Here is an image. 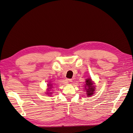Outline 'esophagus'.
Masks as SVG:
<instances>
[{"label":"esophagus","mask_w":133,"mask_h":133,"mask_svg":"<svg viewBox=\"0 0 133 133\" xmlns=\"http://www.w3.org/2000/svg\"><path fill=\"white\" fill-rule=\"evenodd\" d=\"M66 81H67V83H68V82H72V79H66Z\"/></svg>","instance_id":"esophagus-1"}]
</instances>
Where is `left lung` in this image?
<instances>
[{
	"label": "left lung",
	"instance_id": "1",
	"mask_svg": "<svg viewBox=\"0 0 133 133\" xmlns=\"http://www.w3.org/2000/svg\"><path fill=\"white\" fill-rule=\"evenodd\" d=\"M84 87L87 97H91L95 93V86L94 85L93 82L90 78L85 79V84L84 85Z\"/></svg>",
	"mask_w": 133,
	"mask_h": 133
}]
</instances>
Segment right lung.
Listing matches in <instances>:
<instances>
[{"label":"right lung","mask_w":133,"mask_h":133,"mask_svg":"<svg viewBox=\"0 0 133 133\" xmlns=\"http://www.w3.org/2000/svg\"><path fill=\"white\" fill-rule=\"evenodd\" d=\"M48 87H49V88L48 89V91H50V89H51V88H52V84H51V83H49L48 84ZM47 93H46V94H49V95H51V93H52V92H48H48H46Z\"/></svg>","instance_id":"1"}]
</instances>
